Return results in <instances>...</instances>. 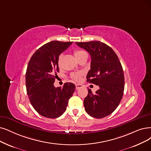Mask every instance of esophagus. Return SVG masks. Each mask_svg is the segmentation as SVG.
Wrapping results in <instances>:
<instances>
[{
  "mask_svg": "<svg viewBox=\"0 0 151 151\" xmlns=\"http://www.w3.org/2000/svg\"><path fill=\"white\" fill-rule=\"evenodd\" d=\"M82 87H83V86H82V84H80V83H77V84H76V90H79V88H82Z\"/></svg>",
  "mask_w": 151,
  "mask_h": 151,
  "instance_id": "esophagus-1",
  "label": "esophagus"
}]
</instances>
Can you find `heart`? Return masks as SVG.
Returning <instances> with one entry per match:
<instances>
[{"mask_svg": "<svg viewBox=\"0 0 151 151\" xmlns=\"http://www.w3.org/2000/svg\"><path fill=\"white\" fill-rule=\"evenodd\" d=\"M83 53H85V52L83 51H81V50H76L74 51V56H76V58L77 59V60L79 59L81 56L83 55ZM61 56L60 55L59 58H58V65L61 66ZM82 76V73L81 72H76V73H73L72 74L70 77L73 80H74L75 81H80L81 79V77Z\"/></svg>", "mask_w": 151, "mask_h": 151, "instance_id": "obj_1", "label": "heart"}]
</instances>
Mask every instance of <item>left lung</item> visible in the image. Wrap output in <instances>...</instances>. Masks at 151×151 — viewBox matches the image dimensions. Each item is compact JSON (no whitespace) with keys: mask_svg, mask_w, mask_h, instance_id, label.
Returning a JSON list of instances; mask_svg holds the SVG:
<instances>
[{"mask_svg":"<svg viewBox=\"0 0 151 151\" xmlns=\"http://www.w3.org/2000/svg\"><path fill=\"white\" fill-rule=\"evenodd\" d=\"M76 43L91 57L87 81L100 87L95 94L91 89L88 90L83 101L86 111L93 118H104L115 110L123 97L124 77L122 65L112 48L101 41Z\"/></svg>","mask_w":151,"mask_h":151,"instance_id":"8db88e82","label":"left lung"}]
</instances>
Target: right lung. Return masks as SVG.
Returning a JSON list of instances; mask_svg holds the SVG:
<instances>
[{"instance_id":"right-lung-1","label":"right lung","mask_w":151,"mask_h":151,"mask_svg":"<svg viewBox=\"0 0 151 151\" xmlns=\"http://www.w3.org/2000/svg\"><path fill=\"white\" fill-rule=\"evenodd\" d=\"M73 42L52 41L35 52L26 72V88L30 103L41 115L56 118L65 112L76 86L66 82L63 87L54 86L59 55Z\"/></svg>"}]
</instances>
